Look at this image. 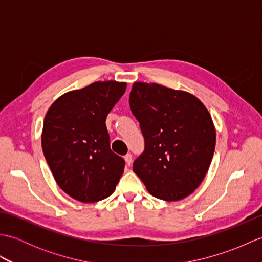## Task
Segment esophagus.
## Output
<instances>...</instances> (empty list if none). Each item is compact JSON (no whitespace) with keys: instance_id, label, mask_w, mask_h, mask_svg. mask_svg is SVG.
Returning <instances> with one entry per match:
<instances>
[{"instance_id":"esophagus-1","label":"esophagus","mask_w":262,"mask_h":262,"mask_svg":"<svg viewBox=\"0 0 262 262\" xmlns=\"http://www.w3.org/2000/svg\"><path fill=\"white\" fill-rule=\"evenodd\" d=\"M124 159H125V161H126V165H127V166H130V164H132V161H133V157H132V154H130V153L126 154Z\"/></svg>"}]
</instances>
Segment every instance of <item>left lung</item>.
I'll return each mask as SVG.
<instances>
[{
    "mask_svg": "<svg viewBox=\"0 0 262 262\" xmlns=\"http://www.w3.org/2000/svg\"><path fill=\"white\" fill-rule=\"evenodd\" d=\"M129 105L145 143L133 171L152 196L186 198L204 180L214 155L216 132L208 110L191 93L143 82L133 84Z\"/></svg>",
    "mask_w": 262,
    "mask_h": 262,
    "instance_id": "1",
    "label": "left lung"
}]
</instances>
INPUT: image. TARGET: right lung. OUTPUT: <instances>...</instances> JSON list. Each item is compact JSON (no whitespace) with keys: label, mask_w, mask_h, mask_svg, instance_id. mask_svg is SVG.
Instances as JSON below:
<instances>
[{"label":"right lung","mask_w":262,"mask_h":262,"mask_svg":"<svg viewBox=\"0 0 262 262\" xmlns=\"http://www.w3.org/2000/svg\"><path fill=\"white\" fill-rule=\"evenodd\" d=\"M126 86L94 82L60 96L45 116L43 155L60 189L79 202L109 197L124 173V159L110 148L105 118Z\"/></svg>","instance_id":"obj_1"}]
</instances>
